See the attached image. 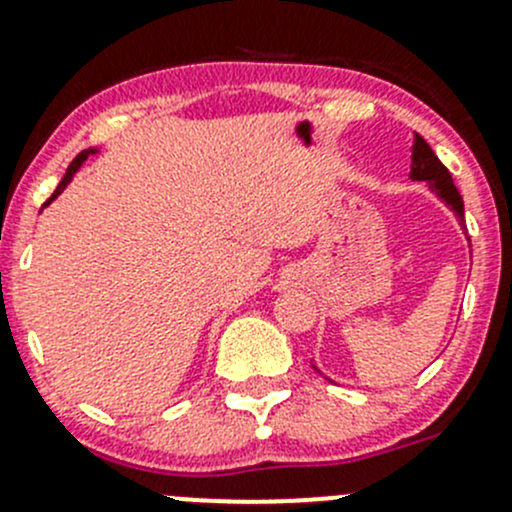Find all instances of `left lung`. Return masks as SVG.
Segmentation results:
<instances>
[{
  "label": "left lung",
  "mask_w": 512,
  "mask_h": 512,
  "mask_svg": "<svg viewBox=\"0 0 512 512\" xmlns=\"http://www.w3.org/2000/svg\"><path fill=\"white\" fill-rule=\"evenodd\" d=\"M411 180H423V183L431 188V193H436L438 198L443 200V203L448 205V208L456 213L458 218V225L463 227V232L468 235L466 230V210H463V198L461 193H458V188L453 185V178L451 173H448L446 165L438 160L436 153L431 151V146H428L426 141H423L418 133H414V143H411ZM468 242H471V237H468ZM312 364L314 371H319L317 366H314V359L309 361ZM322 374V371H319Z\"/></svg>",
  "instance_id": "obj_1"
}]
</instances>
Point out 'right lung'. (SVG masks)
<instances>
[{
  "instance_id": "right-lung-1",
  "label": "right lung",
  "mask_w": 512,
  "mask_h": 512,
  "mask_svg": "<svg viewBox=\"0 0 512 512\" xmlns=\"http://www.w3.org/2000/svg\"><path fill=\"white\" fill-rule=\"evenodd\" d=\"M96 153H98V148H86V151H81V153H79V156H76L74 160H71L69 170H66V175H64V178H61L59 188H56V190H54V195H51V198H49V200H46V203H44V205L54 203V200H56V198H59V195H61V193H64V190H66V185H69V183H71V180H74V175H76V173H79V168H81V165H84V163H86V160H89V156H96Z\"/></svg>"
}]
</instances>
